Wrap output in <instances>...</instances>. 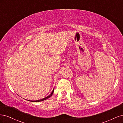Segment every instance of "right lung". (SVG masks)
<instances>
[{
	"label": "right lung",
	"instance_id": "obj_1",
	"mask_svg": "<svg viewBox=\"0 0 123 123\" xmlns=\"http://www.w3.org/2000/svg\"><path fill=\"white\" fill-rule=\"evenodd\" d=\"M54 88L53 89V90L52 92H51V93L49 95H48V96H47V97L44 98H43V99H39V100H29V101L32 102H41V101H43V100H46V99H48V98H49L51 97V96L52 95V94H53V92H54Z\"/></svg>",
	"mask_w": 123,
	"mask_h": 123
}]
</instances>
